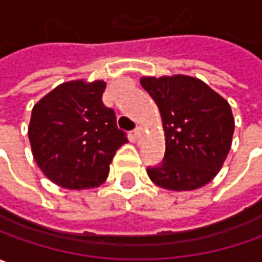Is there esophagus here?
<instances>
[{"mask_svg":"<svg viewBox=\"0 0 262 262\" xmlns=\"http://www.w3.org/2000/svg\"><path fill=\"white\" fill-rule=\"evenodd\" d=\"M133 135H135V138H136V139L139 140L140 138L143 136V129H142L140 126H138V127H136V129L133 130Z\"/></svg>","mask_w":262,"mask_h":262,"instance_id":"34e87169","label":"esophagus"}]
</instances>
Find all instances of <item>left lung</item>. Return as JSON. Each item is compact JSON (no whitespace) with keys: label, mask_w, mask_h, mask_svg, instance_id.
Listing matches in <instances>:
<instances>
[{"label":"left lung","mask_w":262,"mask_h":262,"mask_svg":"<svg viewBox=\"0 0 262 262\" xmlns=\"http://www.w3.org/2000/svg\"><path fill=\"white\" fill-rule=\"evenodd\" d=\"M142 86L159 108L165 155L149 178L162 188L188 191L210 183L232 145L235 120L229 103L203 81L187 75L143 77Z\"/></svg>","instance_id":"8db88e82"}]
</instances>
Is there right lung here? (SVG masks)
Listing matches in <instances>:
<instances>
[{
	"label": "right lung",
	"mask_w": 262,
	"mask_h": 262,
	"mask_svg": "<svg viewBox=\"0 0 262 262\" xmlns=\"http://www.w3.org/2000/svg\"><path fill=\"white\" fill-rule=\"evenodd\" d=\"M104 81H69L33 107L29 139L36 164L69 190L101 185L116 150L127 142L116 113L103 104Z\"/></svg>",
	"instance_id": "obj_1"
}]
</instances>
